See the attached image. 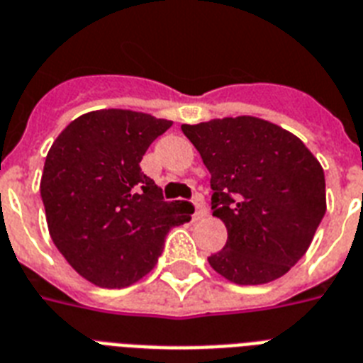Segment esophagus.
I'll list each match as a JSON object with an SVG mask.
<instances>
[{
    "label": "esophagus",
    "mask_w": 363,
    "mask_h": 363,
    "mask_svg": "<svg viewBox=\"0 0 363 363\" xmlns=\"http://www.w3.org/2000/svg\"><path fill=\"white\" fill-rule=\"evenodd\" d=\"M194 207H196V212H194V220H201L208 214L207 211V205H205V199L201 196H196L194 199Z\"/></svg>",
    "instance_id": "esophagus-1"
}]
</instances>
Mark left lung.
<instances>
[{"mask_svg": "<svg viewBox=\"0 0 363 363\" xmlns=\"http://www.w3.org/2000/svg\"><path fill=\"white\" fill-rule=\"evenodd\" d=\"M181 128L211 173L212 216L228 228L208 264L238 285L281 278L308 252L326 212L319 160L300 138L252 115Z\"/></svg>", "mask_w": 363, "mask_h": 363, "instance_id": "left-lung-1", "label": "left lung"}]
</instances>
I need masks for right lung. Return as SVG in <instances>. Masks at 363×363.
I'll use <instances>...</instances> for the list:
<instances>
[{
    "instance_id": "obj_1",
    "label": "right lung",
    "mask_w": 363,
    "mask_h": 363,
    "mask_svg": "<svg viewBox=\"0 0 363 363\" xmlns=\"http://www.w3.org/2000/svg\"><path fill=\"white\" fill-rule=\"evenodd\" d=\"M173 123L143 111L96 110L67 125L40 179L50 237L76 272L99 287H128L149 274L186 201H164L141 172L152 141Z\"/></svg>"
}]
</instances>
